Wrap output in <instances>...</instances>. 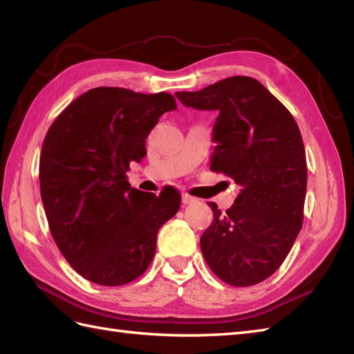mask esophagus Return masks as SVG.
<instances>
[{
    "instance_id": "34e87169",
    "label": "esophagus",
    "mask_w": 354,
    "mask_h": 354,
    "mask_svg": "<svg viewBox=\"0 0 354 354\" xmlns=\"http://www.w3.org/2000/svg\"><path fill=\"white\" fill-rule=\"evenodd\" d=\"M196 201H198V199L190 196L189 193H184V194H183V204H184V205H190V204H193V202H196Z\"/></svg>"
}]
</instances>
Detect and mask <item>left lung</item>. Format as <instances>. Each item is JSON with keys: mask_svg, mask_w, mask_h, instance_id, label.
Instances as JSON below:
<instances>
[{"mask_svg": "<svg viewBox=\"0 0 354 354\" xmlns=\"http://www.w3.org/2000/svg\"><path fill=\"white\" fill-rule=\"evenodd\" d=\"M176 97L185 106L219 112L209 169L242 185L225 213L208 202L214 219L201 236L202 255L227 284H259L281 266L303 227L307 164L299 127L252 77H228Z\"/></svg>", "mask_w": 354, "mask_h": 354, "instance_id": "left-lung-1", "label": "left lung"}]
</instances>
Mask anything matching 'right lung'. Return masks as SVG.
Masks as SVG:
<instances>
[{
    "label": "right lung",
    "mask_w": 354,
    "mask_h": 354,
    "mask_svg": "<svg viewBox=\"0 0 354 354\" xmlns=\"http://www.w3.org/2000/svg\"><path fill=\"white\" fill-rule=\"evenodd\" d=\"M176 109L167 93L89 89L53 122L39 160L41 198L51 236L71 268L102 286H123L149 268L161 225L181 194L131 187L126 171L146 156L158 120Z\"/></svg>",
    "instance_id": "add662e5"
}]
</instances>
